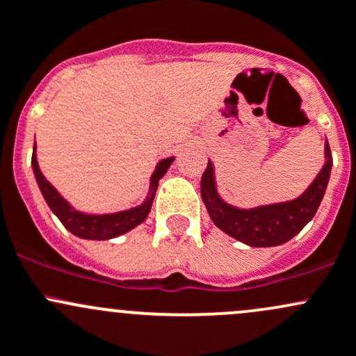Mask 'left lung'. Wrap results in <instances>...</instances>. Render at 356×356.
Here are the masks:
<instances>
[{"label": "left lung", "mask_w": 356, "mask_h": 356, "mask_svg": "<svg viewBox=\"0 0 356 356\" xmlns=\"http://www.w3.org/2000/svg\"><path fill=\"white\" fill-rule=\"evenodd\" d=\"M325 163L309 188L296 199L288 202L259 205L241 209L225 202L218 193L214 177V164L209 159L200 181V195L207 207L212 222L221 232L248 245V247H277L286 243L303 229L321 205L329 177H331L332 156L325 140Z\"/></svg>", "instance_id": "1"}]
</instances>
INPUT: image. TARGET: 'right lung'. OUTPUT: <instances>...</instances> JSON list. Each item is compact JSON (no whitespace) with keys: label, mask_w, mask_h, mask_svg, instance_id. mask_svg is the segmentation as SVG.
Listing matches in <instances>:
<instances>
[{"label":"right lung","mask_w":356,"mask_h":356,"mask_svg":"<svg viewBox=\"0 0 356 356\" xmlns=\"http://www.w3.org/2000/svg\"><path fill=\"white\" fill-rule=\"evenodd\" d=\"M173 161L175 157H166V159H161L159 163L156 164V170H154L151 177V183H149L147 197H145L144 202L137 205V207H131L120 212H111V214H87V212H82L79 211V209L73 207L68 200H65L63 197L58 193V190L44 178L41 170H39L35 144L34 152H32V170H34L35 181H38L44 200H46V204L49 205L53 214L60 219L61 225H63L70 233H73L79 238H83V240H111V238L128 233L130 229H134L135 226H138L140 222L145 221V218H147L149 212H151L152 200L154 195H156L159 179L166 175V171L170 170Z\"/></svg>","instance_id":"obj_1"}]
</instances>
